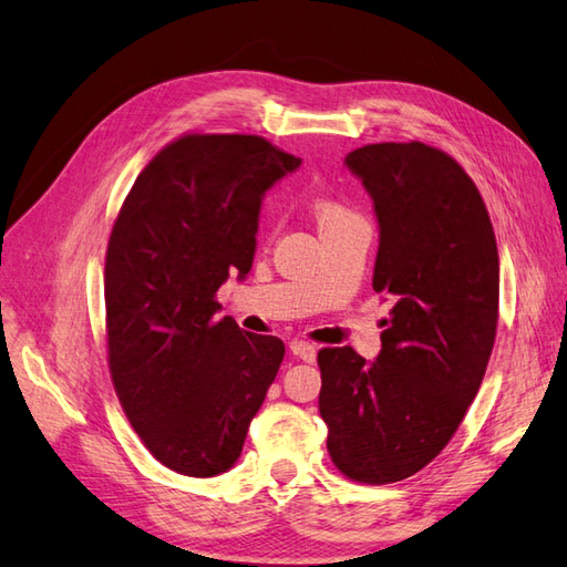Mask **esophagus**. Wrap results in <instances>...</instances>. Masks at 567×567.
I'll return each instance as SVG.
<instances>
[{
	"instance_id": "esophagus-1",
	"label": "esophagus",
	"mask_w": 567,
	"mask_h": 567,
	"mask_svg": "<svg viewBox=\"0 0 567 567\" xmlns=\"http://www.w3.org/2000/svg\"><path fill=\"white\" fill-rule=\"evenodd\" d=\"M291 353L298 355L300 361H306V363H315V358H317V349L312 347V343L300 341V339L291 341Z\"/></svg>"
}]
</instances>
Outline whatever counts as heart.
Returning a JSON list of instances; mask_svg holds the SVG:
<instances>
[{
  "instance_id": "1",
  "label": "heart",
  "mask_w": 567,
  "mask_h": 567,
  "mask_svg": "<svg viewBox=\"0 0 567 567\" xmlns=\"http://www.w3.org/2000/svg\"><path fill=\"white\" fill-rule=\"evenodd\" d=\"M315 214H317V224H327V220L349 216V212L343 209V206L334 204V202H320L315 206Z\"/></svg>"
}]
</instances>
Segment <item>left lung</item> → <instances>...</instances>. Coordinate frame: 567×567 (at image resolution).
Listing matches in <instances>:
<instances>
[{
  "mask_svg": "<svg viewBox=\"0 0 567 567\" xmlns=\"http://www.w3.org/2000/svg\"><path fill=\"white\" fill-rule=\"evenodd\" d=\"M343 165L378 218L372 288L392 300L382 349H322L320 413L343 474L394 483L433 462L481 388L498 327L501 261L476 185L443 151L370 144Z\"/></svg>",
  "mask_w": 567,
  "mask_h": 567,
  "instance_id": "left-lung-1",
  "label": "left lung"
}]
</instances>
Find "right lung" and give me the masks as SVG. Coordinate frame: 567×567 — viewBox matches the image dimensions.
<instances>
[{"mask_svg": "<svg viewBox=\"0 0 567 567\" xmlns=\"http://www.w3.org/2000/svg\"><path fill=\"white\" fill-rule=\"evenodd\" d=\"M300 158L252 134H187L136 177L105 257L110 372L132 427L177 474L238 462L284 361V341L218 320L216 291L245 279L267 192Z\"/></svg>", "mask_w": 567, "mask_h": 567, "instance_id": "obj_1", "label": "right lung"}]
</instances>
